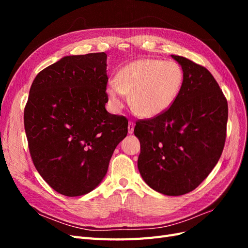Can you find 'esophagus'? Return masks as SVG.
Instances as JSON below:
<instances>
[{"label": "esophagus", "instance_id": "34e87169", "mask_svg": "<svg viewBox=\"0 0 248 248\" xmlns=\"http://www.w3.org/2000/svg\"><path fill=\"white\" fill-rule=\"evenodd\" d=\"M133 130H134V123L129 121V123H128V133L131 134L133 132Z\"/></svg>", "mask_w": 248, "mask_h": 248}]
</instances>
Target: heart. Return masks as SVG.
<instances>
[{"mask_svg":"<svg viewBox=\"0 0 248 248\" xmlns=\"http://www.w3.org/2000/svg\"><path fill=\"white\" fill-rule=\"evenodd\" d=\"M184 72L177 62L139 59L120 69L116 80L108 82L106 96L108 108L117 112L129 95L132 109L142 118H154L167 111L178 97Z\"/></svg>","mask_w":248,"mask_h":248,"instance_id":"1","label":"heart"}]
</instances>
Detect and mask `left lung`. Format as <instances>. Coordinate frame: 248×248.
Wrapping results in <instances>:
<instances>
[{"mask_svg": "<svg viewBox=\"0 0 248 248\" xmlns=\"http://www.w3.org/2000/svg\"><path fill=\"white\" fill-rule=\"evenodd\" d=\"M184 80L175 102L163 114L137 122L140 142L138 168L152 189L182 196L204 181L218 162L227 133L228 102L205 67L170 55Z\"/></svg>", "mask_w": 248, "mask_h": 248, "instance_id": "8db88e82", "label": "left lung"}]
</instances>
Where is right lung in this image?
<instances>
[{
  "label": "right lung",
  "mask_w": 248,
  "mask_h": 248,
  "mask_svg": "<svg viewBox=\"0 0 248 248\" xmlns=\"http://www.w3.org/2000/svg\"><path fill=\"white\" fill-rule=\"evenodd\" d=\"M107 54L66 56L37 74L25 108V130L36 170L52 189L84 196L106 177L128 121L111 115Z\"/></svg>",
  "instance_id": "add662e5"
}]
</instances>
